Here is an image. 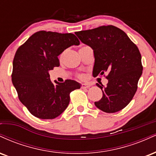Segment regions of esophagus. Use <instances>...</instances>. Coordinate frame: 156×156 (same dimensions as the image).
Listing matches in <instances>:
<instances>
[{
    "instance_id": "esophagus-1",
    "label": "esophagus",
    "mask_w": 156,
    "mask_h": 156,
    "mask_svg": "<svg viewBox=\"0 0 156 156\" xmlns=\"http://www.w3.org/2000/svg\"><path fill=\"white\" fill-rule=\"evenodd\" d=\"M91 87V84L90 83H82L81 84V88H83V89L89 88V87Z\"/></svg>"
}]
</instances>
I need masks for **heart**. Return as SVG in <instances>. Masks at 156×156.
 Here are the masks:
<instances>
[{
    "label": "heart",
    "mask_w": 156,
    "mask_h": 156,
    "mask_svg": "<svg viewBox=\"0 0 156 156\" xmlns=\"http://www.w3.org/2000/svg\"><path fill=\"white\" fill-rule=\"evenodd\" d=\"M63 56H64V53H61V54L59 55V57H58V58H59V60H62V58H63ZM76 76L78 77V78H80V79H85L86 78V75L83 73H78V74L76 75Z\"/></svg>",
    "instance_id": "obj_1"
}]
</instances>
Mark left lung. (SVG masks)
Returning a JSON list of instances; mask_svg holds the SVG:
<instances>
[{"instance_id":"8db88e82","label":"left lung","mask_w":156,"mask_h":156,"mask_svg":"<svg viewBox=\"0 0 156 156\" xmlns=\"http://www.w3.org/2000/svg\"><path fill=\"white\" fill-rule=\"evenodd\" d=\"M75 34L93 49V76H103L108 80L104 88L97 83L103 91V97L94 105L106 113L121 111L133 99L142 74L139 48L122 30L112 25Z\"/></svg>"}]
</instances>
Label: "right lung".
Instances as JSON below:
<instances>
[{"label":"right lung","instance_id":"right-lung-1","mask_svg":"<svg viewBox=\"0 0 156 156\" xmlns=\"http://www.w3.org/2000/svg\"><path fill=\"white\" fill-rule=\"evenodd\" d=\"M73 34L39 31L16 51L12 81L19 100L34 117L54 119L67 108L69 94L80 85L67 79L63 83L50 79L49 70L59 66L58 55L71 45H78Z\"/></svg>","mask_w":156,"mask_h":156}]
</instances>
